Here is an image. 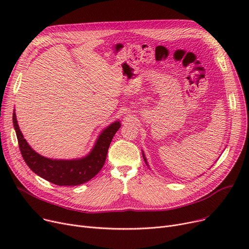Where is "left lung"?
<instances>
[{
    "instance_id": "left-lung-1",
    "label": "left lung",
    "mask_w": 249,
    "mask_h": 249,
    "mask_svg": "<svg viewBox=\"0 0 249 249\" xmlns=\"http://www.w3.org/2000/svg\"><path fill=\"white\" fill-rule=\"evenodd\" d=\"M142 154H143V153H142ZM143 158H144V155H143ZM144 160H145V162H146V163H147V161H146V160H145V158H144Z\"/></svg>"
}]
</instances>
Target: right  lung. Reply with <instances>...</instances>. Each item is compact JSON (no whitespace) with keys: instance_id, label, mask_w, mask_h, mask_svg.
Masks as SVG:
<instances>
[{"instance_id":"add662e5","label":"right lung","mask_w":249,"mask_h":249,"mask_svg":"<svg viewBox=\"0 0 249 249\" xmlns=\"http://www.w3.org/2000/svg\"><path fill=\"white\" fill-rule=\"evenodd\" d=\"M13 124L16 131L22 158L37 176L57 186H78L93 178L102 169L107 158L110 143L120 128V122H114L99 136L94 149L81 160H50L35 152L20 131L16 114L13 113Z\"/></svg>"}]
</instances>
